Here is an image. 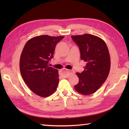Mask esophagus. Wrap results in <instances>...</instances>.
<instances>
[{"label": "esophagus", "mask_w": 129, "mask_h": 129, "mask_svg": "<svg viewBox=\"0 0 129 129\" xmlns=\"http://www.w3.org/2000/svg\"><path fill=\"white\" fill-rule=\"evenodd\" d=\"M74 73V72L73 70H64L61 73V75L64 78H68L70 75L73 74Z\"/></svg>", "instance_id": "esophagus-1"}]
</instances>
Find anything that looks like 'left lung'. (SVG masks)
<instances>
[{"instance_id": "left-lung-1", "label": "left lung", "mask_w": 129, "mask_h": 129, "mask_svg": "<svg viewBox=\"0 0 129 129\" xmlns=\"http://www.w3.org/2000/svg\"><path fill=\"white\" fill-rule=\"evenodd\" d=\"M72 38L80 49L81 59L86 62L83 72L76 73L79 81L75 89L81 94L90 95L100 88L108 76L110 69L108 49L105 42L95 35L85 34Z\"/></svg>"}]
</instances>
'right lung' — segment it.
Wrapping results in <instances>:
<instances>
[{
	"instance_id": "right-lung-1",
	"label": "right lung",
	"mask_w": 129,
	"mask_h": 129,
	"mask_svg": "<svg viewBox=\"0 0 129 129\" xmlns=\"http://www.w3.org/2000/svg\"><path fill=\"white\" fill-rule=\"evenodd\" d=\"M64 37L40 35L29 40L20 59V70L25 84L35 94L42 97L51 95L57 89V69L49 66L56 44Z\"/></svg>"
}]
</instances>
